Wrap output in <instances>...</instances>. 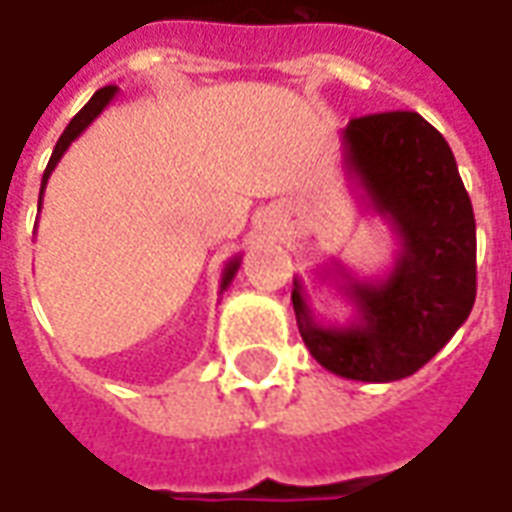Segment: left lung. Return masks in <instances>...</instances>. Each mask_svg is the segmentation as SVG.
<instances>
[{"instance_id": "8db88e82", "label": "left lung", "mask_w": 512, "mask_h": 512, "mask_svg": "<svg viewBox=\"0 0 512 512\" xmlns=\"http://www.w3.org/2000/svg\"><path fill=\"white\" fill-rule=\"evenodd\" d=\"M342 145L344 170L392 227L398 257L378 280H358L342 263L325 269L356 305L347 325L316 319L300 277L291 302L302 342L325 370L389 384L437 356L474 308V207L448 142L415 111L350 120Z\"/></svg>"}]
</instances>
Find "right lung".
Masks as SVG:
<instances>
[{
	"label": "right lung",
	"mask_w": 512,
	"mask_h": 512,
	"mask_svg": "<svg viewBox=\"0 0 512 512\" xmlns=\"http://www.w3.org/2000/svg\"><path fill=\"white\" fill-rule=\"evenodd\" d=\"M117 86H103V89H97L95 95H92V100L83 106L72 120H69V125L64 128V134H61V139L55 142V151H52L50 156V165H47V170H44V179H41V193H38V210H41V196H44V187H47V182H50V173L55 170V165L61 162V156L66 154V148L75 142V139L81 137L83 131L89 128V125L95 123L97 117H100V111L109 106L111 100L117 97ZM238 269H241V255H235L232 260H229L227 266H224V274H221V294L227 291V285L232 283V277L238 274Z\"/></svg>",
	"instance_id": "1"
}]
</instances>
